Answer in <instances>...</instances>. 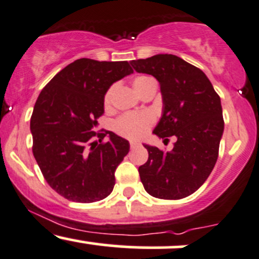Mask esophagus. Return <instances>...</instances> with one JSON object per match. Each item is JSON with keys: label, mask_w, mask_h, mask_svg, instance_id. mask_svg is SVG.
I'll return each mask as SVG.
<instances>
[{"label": "esophagus", "mask_w": 259, "mask_h": 259, "mask_svg": "<svg viewBox=\"0 0 259 259\" xmlns=\"http://www.w3.org/2000/svg\"><path fill=\"white\" fill-rule=\"evenodd\" d=\"M130 145H131V149H133V148L138 147L139 143H137V142H131V143H130Z\"/></svg>", "instance_id": "obj_1"}]
</instances>
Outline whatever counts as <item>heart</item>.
Returning <instances> with one entry per match:
<instances>
[{"mask_svg": "<svg viewBox=\"0 0 259 259\" xmlns=\"http://www.w3.org/2000/svg\"><path fill=\"white\" fill-rule=\"evenodd\" d=\"M154 82L153 78L148 76H138L132 81V87L138 96H142L143 92L147 90L149 84ZM114 87H110L106 91L104 96V106L106 109L110 108ZM154 123L153 115L149 112H138V114H126L121 116L114 124V130L117 135L123 138L137 141L145 136L151 124Z\"/></svg>", "mask_w": 259, "mask_h": 259, "instance_id": "heart-1", "label": "heart"}]
</instances>
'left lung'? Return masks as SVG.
<instances>
[{
    "label": "left lung",
    "mask_w": 259,
    "mask_h": 259,
    "mask_svg": "<svg viewBox=\"0 0 259 259\" xmlns=\"http://www.w3.org/2000/svg\"><path fill=\"white\" fill-rule=\"evenodd\" d=\"M137 72L154 76L162 94V116L153 131L159 138L177 142L171 151L144 144L148 161L138 168L151 196L178 200L205 183L218 159L224 121L221 98L199 68L173 54L132 60Z\"/></svg>",
    "instance_id": "1"
}]
</instances>
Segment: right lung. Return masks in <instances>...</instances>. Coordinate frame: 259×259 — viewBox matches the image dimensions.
Segmentation results:
<instances>
[{
	"instance_id": "right-lung-1",
	"label": "right lung",
	"mask_w": 259,
	"mask_h": 259,
	"mask_svg": "<svg viewBox=\"0 0 259 259\" xmlns=\"http://www.w3.org/2000/svg\"><path fill=\"white\" fill-rule=\"evenodd\" d=\"M133 72L128 62L81 58L46 84L30 120L32 153L47 183L70 201L90 203L110 195L115 171L130 143L114 132H94L104 114V96ZM97 135L98 142H91ZM108 135L109 141L102 143Z\"/></svg>"
}]
</instances>
